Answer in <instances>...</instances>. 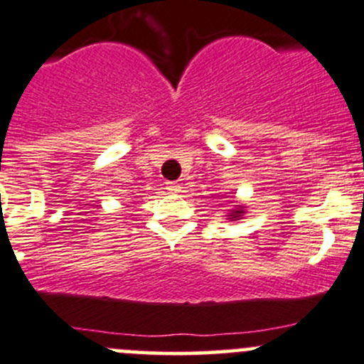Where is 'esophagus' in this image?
<instances>
[{
  "mask_svg": "<svg viewBox=\"0 0 364 364\" xmlns=\"http://www.w3.org/2000/svg\"><path fill=\"white\" fill-rule=\"evenodd\" d=\"M167 190H169L171 193H178V192H181V185H179V183H167V186H166Z\"/></svg>",
  "mask_w": 364,
  "mask_h": 364,
  "instance_id": "1",
  "label": "esophagus"
}]
</instances>
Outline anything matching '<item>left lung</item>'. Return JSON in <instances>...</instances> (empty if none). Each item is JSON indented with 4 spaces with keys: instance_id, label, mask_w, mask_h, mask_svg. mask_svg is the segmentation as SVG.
Listing matches in <instances>:
<instances>
[{
    "instance_id": "1",
    "label": "left lung",
    "mask_w": 364,
    "mask_h": 364,
    "mask_svg": "<svg viewBox=\"0 0 364 364\" xmlns=\"http://www.w3.org/2000/svg\"><path fill=\"white\" fill-rule=\"evenodd\" d=\"M244 214H246V205H242V204H235V205H233V208L230 209V211L227 213V216H228L227 220H230V221L242 220Z\"/></svg>"
}]
</instances>
